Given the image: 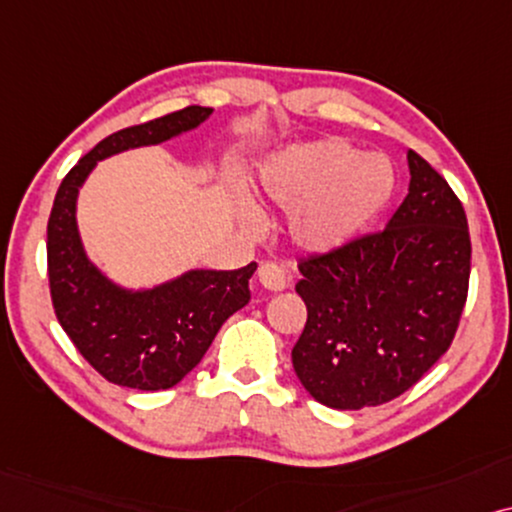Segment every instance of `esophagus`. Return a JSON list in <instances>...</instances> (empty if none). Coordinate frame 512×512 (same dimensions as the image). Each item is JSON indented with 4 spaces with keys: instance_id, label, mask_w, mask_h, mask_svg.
<instances>
[{
    "instance_id": "obj_1",
    "label": "esophagus",
    "mask_w": 512,
    "mask_h": 512,
    "mask_svg": "<svg viewBox=\"0 0 512 512\" xmlns=\"http://www.w3.org/2000/svg\"><path fill=\"white\" fill-rule=\"evenodd\" d=\"M257 278H260L264 290L281 292L288 288V276H285V271L278 264H262L260 271H257Z\"/></svg>"
}]
</instances>
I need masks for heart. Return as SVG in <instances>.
I'll return each mask as SVG.
<instances>
[{
  "instance_id": "heart-1",
  "label": "heart",
  "mask_w": 512,
  "mask_h": 512,
  "mask_svg": "<svg viewBox=\"0 0 512 512\" xmlns=\"http://www.w3.org/2000/svg\"><path fill=\"white\" fill-rule=\"evenodd\" d=\"M395 170L381 154H358L344 140L288 147L264 168L262 192L290 213V236L306 252L351 243L391 201ZM243 220L257 222L255 210Z\"/></svg>"
}]
</instances>
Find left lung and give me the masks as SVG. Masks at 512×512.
<instances>
[{"instance_id": "8db88e82", "label": "left lung", "mask_w": 512, "mask_h": 512, "mask_svg": "<svg viewBox=\"0 0 512 512\" xmlns=\"http://www.w3.org/2000/svg\"><path fill=\"white\" fill-rule=\"evenodd\" d=\"M410 192L386 229L299 264L306 325L292 367L332 410L384 405L452 344L468 295V220L452 187L407 152Z\"/></svg>"}]
</instances>
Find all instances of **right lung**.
<instances>
[{
  "instance_id": "right-lung-1",
  "label": "right lung",
  "mask_w": 512,
  "mask_h": 512,
  "mask_svg": "<svg viewBox=\"0 0 512 512\" xmlns=\"http://www.w3.org/2000/svg\"><path fill=\"white\" fill-rule=\"evenodd\" d=\"M210 114L213 107L192 105L112 133L65 175L53 201L46 229L53 309L81 356L117 386L163 391L185 379L224 320L250 302L248 281L257 264L189 269L152 288H126L88 257L77 224L79 189L98 161L161 145L199 128Z\"/></svg>"
}]
</instances>
